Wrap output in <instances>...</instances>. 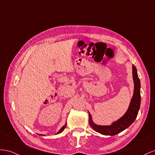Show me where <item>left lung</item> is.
<instances>
[{
	"instance_id": "obj_1",
	"label": "left lung",
	"mask_w": 155,
	"mask_h": 155,
	"mask_svg": "<svg viewBox=\"0 0 155 155\" xmlns=\"http://www.w3.org/2000/svg\"><path fill=\"white\" fill-rule=\"evenodd\" d=\"M132 74L134 83V95L129 107L124 116L118 119V120L113 122L111 125L101 126L94 124L92 121V116L88 112L90 125L96 132L105 135V136H115L127 128H128L136 120L141 104V84L140 78H139L137 75V69L134 65L132 67Z\"/></svg>"
}]
</instances>
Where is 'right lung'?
I'll list each match as a JSON object with an SVG mask.
<instances>
[{"label": "right lung", "mask_w": 155, "mask_h": 155, "mask_svg": "<svg viewBox=\"0 0 155 155\" xmlns=\"http://www.w3.org/2000/svg\"><path fill=\"white\" fill-rule=\"evenodd\" d=\"M65 127H66V124L64 125V126H63V127H62V128L60 129V130H59V132L57 133V134H60V133H61L62 132H63V130H64V129L65 128ZM39 135H41V134H39ZM41 136H42V135H41Z\"/></svg>", "instance_id": "add662e5"}]
</instances>
